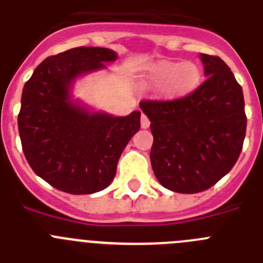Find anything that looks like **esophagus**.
I'll use <instances>...</instances> for the list:
<instances>
[{
  "label": "esophagus",
  "mask_w": 263,
  "mask_h": 263,
  "mask_svg": "<svg viewBox=\"0 0 263 263\" xmlns=\"http://www.w3.org/2000/svg\"><path fill=\"white\" fill-rule=\"evenodd\" d=\"M141 128H148L149 126H151V120L148 119V117H146L145 114H141Z\"/></svg>",
  "instance_id": "obj_1"
}]
</instances>
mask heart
<instances>
[{"label": "heart", "instance_id": "heart-1", "mask_svg": "<svg viewBox=\"0 0 263 263\" xmlns=\"http://www.w3.org/2000/svg\"><path fill=\"white\" fill-rule=\"evenodd\" d=\"M149 81L161 86L164 96L178 98L190 94L202 81V70L191 61L162 60L153 65L148 73Z\"/></svg>", "mask_w": 263, "mask_h": 263}]
</instances>
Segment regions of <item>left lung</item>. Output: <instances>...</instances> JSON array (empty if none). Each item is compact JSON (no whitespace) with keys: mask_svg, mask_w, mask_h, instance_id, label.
<instances>
[{"mask_svg":"<svg viewBox=\"0 0 263 263\" xmlns=\"http://www.w3.org/2000/svg\"><path fill=\"white\" fill-rule=\"evenodd\" d=\"M205 81L182 98L141 101L151 120V164L167 190L195 194L235 166L247 134L240 84L217 56L200 53Z\"/></svg>","mask_w":263,"mask_h":263,"instance_id":"1","label":"left lung"}]
</instances>
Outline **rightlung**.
Wrapping results in <instances>:
<instances>
[{
    "mask_svg": "<svg viewBox=\"0 0 263 263\" xmlns=\"http://www.w3.org/2000/svg\"><path fill=\"white\" fill-rule=\"evenodd\" d=\"M117 58L101 47L68 49L42 61L23 86L18 115L23 153L35 174L58 190L81 195L107 187L123 149L140 128V111L114 117L70 99L79 76Z\"/></svg>",
    "mask_w": 263,
    "mask_h": 263,
    "instance_id": "1",
    "label": "right lung"
}]
</instances>
